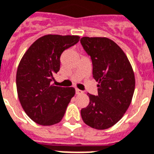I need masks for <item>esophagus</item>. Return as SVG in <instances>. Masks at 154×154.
<instances>
[{
	"instance_id": "34e87169",
	"label": "esophagus",
	"mask_w": 154,
	"mask_h": 154,
	"mask_svg": "<svg viewBox=\"0 0 154 154\" xmlns=\"http://www.w3.org/2000/svg\"><path fill=\"white\" fill-rule=\"evenodd\" d=\"M75 93H76V94H81V93H83V91L78 89V88H76V89H75Z\"/></svg>"
}]
</instances>
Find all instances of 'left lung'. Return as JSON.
<instances>
[{
    "instance_id": "8db88e82",
    "label": "left lung",
    "mask_w": 154,
    "mask_h": 154,
    "mask_svg": "<svg viewBox=\"0 0 154 154\" xmlns=\"http://www.w3.org/2000/svg\"><path fill=\"white\" fill-rule=\"evenodd\" d=\"M83 48L92 63V75L98 82L97 96L88 93L89 104L81 109L87 125L104 130L119 122L130 106L135 90V75L128 57L113 40L83 37Z\"/></svg>"
}]
</instances>
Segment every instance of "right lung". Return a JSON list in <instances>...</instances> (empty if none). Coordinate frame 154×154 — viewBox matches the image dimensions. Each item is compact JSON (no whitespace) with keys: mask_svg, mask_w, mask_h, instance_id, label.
I'll list each match as a JSON object with an SVG mask.
<instances>
[{"mask_svg":"<svg viewBox=\"0 0 154 154\" xmlns=\"http://www.w3.org/2000/svg\"><path fill=\"white\" fill-rule=\"evenodd\" d=\"M79 40L78 35H44L32 44L18 65V99L29 118L40 125L59 122L75 96L74 88L54 86L51 83L60 70L62 54Z\"/></svg>","mask_w":154,"mask_h":154,"instance_id":"1","label":"right lung"}]
</instances>
